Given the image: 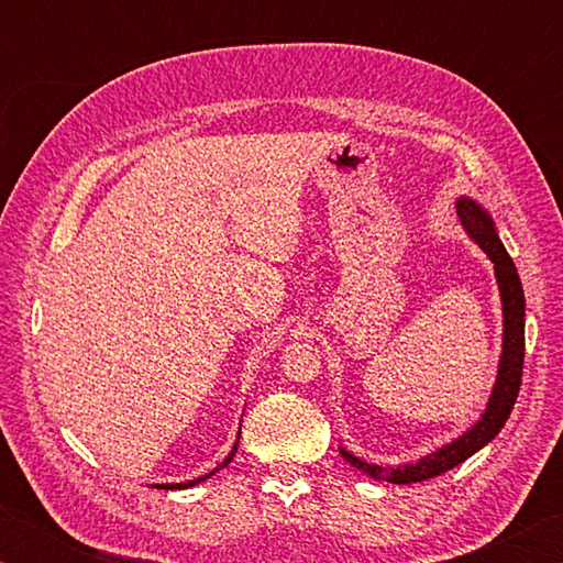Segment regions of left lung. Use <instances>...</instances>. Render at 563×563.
Listing matches in <instances>:
<instances>
[{
	"mask_svg": "<svg viewBox=\"0 0 563 563\" xmlns=\"http://www.w3.org/2000/svg\"><path fill=\"white\" fill-rule=\"evenodd\" d=\"M456 216L466 231V235L489 255L494 263V273H497L499 292H501V308H504V345H501V362H499V375L494 393L489 397L487 412L482 415L470 432H464L460 440L442 446L432 454H427L424 460L415 464H399V466H377L357 460L355 454L345 452L340 446V454L345 460L357 466L365 474L379 482H393V484H412L424 482L432 476H440L450 472L452 466L470 460L474 452H479L484 444H489L494 437L501 432V427L507 424V419L514 409V402L519 397L521 387V369H523V290L517 273V265L509 258L507 247L501 245L497 231H494L492 218L484 208L476 206L470 198H460L456 201Z\"/></svg>",
	"mask_w": 563,
	"mask_h": 563,
	"instance_id": "1",
	"label": "left lung"
}]
</instances>
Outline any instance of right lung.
Instances as JSON below:
<instances>
[{
  "label": "right lung",
  "instance_id": "obj_1",
  "mask_svg": "<svg viewBox=\"0 0 563 563\" xmlns=\"http://www.w3.org/2000/svg\"><path fill=\"white\" fill-rule=\"evenodd\" d=\"M235 452H238V442H235V446H233V450H231V454H228V456H225V460H223L221 464H218L213 472H208V474H203V476H198V479H190V482H186V484H161V489H188V487H196V484H201V482H206V479H208V476H213L216 472H221V470H223V466H228V462H231V460H233V456H235Z\"/></svg>",
  "mask_w": 563,
  "mask_h": 563
}]
</instances>
